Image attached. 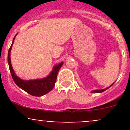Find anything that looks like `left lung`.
<instances>
[{
	"instance_id": "left-lung-1",
	"label": "left lung",
	"mask_w": 130,
	"mask_h": 130,
	"mask_svg": "<svg viewBox=\"0 0 130 130\" xmlns=\"http://www.w3.org/2000/svg\"><path fill=\"white\" fill-rule=\"evenodd\" d=\"M114 83H115V82H114ZM114 83L112 84H111V86H109V87H107V88H106V89H101V90H92V93H101V92H103L105 91L106 90L108 89L110 87H111V86H112V85L114 84Z\"/></svg>"
}]
</instances>
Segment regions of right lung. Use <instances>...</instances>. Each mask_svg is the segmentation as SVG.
<instances>
[{"mask_svg": "<svg viewBox=\"0 0 130 130\" xmlns=\"http://www.w3.org/2000/svg\"><path fill=\"white\" fill-rule=\"evenodd\" d=\"M16 35L14 36V39H13L12 43L11 46H10V48L9 50L8 57H7L9 70H10L13 80L14 81L15 84L18 87L24 90V91L29 94L30 95L37 97H40L42 96V95H45L46 94L51 91L54 87L56 80H57L58 72L60 69L63 65V62L62 61L60 63L55 65L53 67L51 73L46 77H44V78H40V79L29 80H24L19 78L15 75L14 70H13L10 57V51H11L12 44L14 43Z\"/></svg>", "mask_w": 130, "mask_h": 130, "instance_id": "1", "label": "right lung"}]
</instances>
